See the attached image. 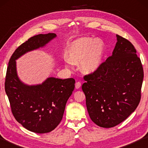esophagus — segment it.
Masks as SVG:
<instances>
[{
    "label": "esophagus",
    "instance_id": "34e87169",
    "mask_svg": "<svg viewBox=\"0 0 148 148\" xmlns=\"http://www.w3.org/2000/svg\"><path fill=\"white\" fill-rule=\"evenodd\" d=\"M75 87H76V89H78L81 87V83L79 82H77L76 83V85H75Z\"/></svg>",
    "mask_w": 148,
    "mask_h": 148
}]
</instances>
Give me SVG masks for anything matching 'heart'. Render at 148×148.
Returning <instances> with one entry per match:
<instances>
[{"label": "heart", "instance_id": "b5f03b06", "mask_svg": "<svg viewBox=\"0 0 148 148\" xmlns=\"http://www.w3.org/2000/svg\"><path fill=\"white\" fill-rule=\"evenodd\" d=\"M106 47L101 39L94 40L89 37H82L75 40L69 45L66 52L67 64H77L82 73L94 74L101 67L103 61Z\"/></svg>", "mask_w": 148, "mask_h": 148}]
</instances>
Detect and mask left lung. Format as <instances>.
Returning <instances> with one entry per match:
<instances>
[{
    "label": "left lung",
    "instance_id": "8db88e82",
    "mask_svg": "<svg viewBox=\"0 0 148 148\" xmlns=\"http://www.w3.org/2000/svg\"><path fill=\"white\" fill-rule=\"evenodd\" d=\"M112 55L94 74L84 76L82 88L90 118L104 128L116 126L133 112L140 101L144 71L136 49L116 34Z\"/></svg>",
    "mask_w": 148,
    "mask_h": 148
}]
</instances>
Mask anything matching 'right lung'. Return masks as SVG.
Instances as JSON below:
<instances>
[{
  "label": "right lung",
  "mask_w": 148,
  "mask_h": 148,
  "mask_svg": "<svg viewBox=\"0 0 148 148\" xmlns=\"http://www.w3.org/2000/svg\"><path fill=\"white\" fill-rule=\"evenodd\" d=\"M56 37L55 33L31 37L16 49L7 69L5 91L12 114L22 126L36 133L49 132L59 124L74 91L75 80L49 77L40 84L30 86L19 79L16 61L29 51L46 46Z\"/></svg>",
  "instance_id": "right-lung-1"
}]
</instances>
